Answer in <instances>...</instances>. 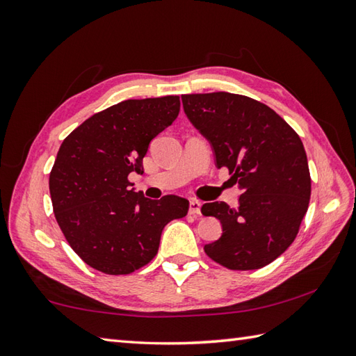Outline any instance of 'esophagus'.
Here are the masks:
<instances>
[{
	"mask_svg": "<svg viewBox=\"0 0 356 356\" xmlns=\"http://www.w3.org/2000/svg\"><path fill=\"white\" fill-rule=\"evenodd\" d=\"M188 213H190L191 216H199L200 214V202L195 200V199H191L190 200V209H188Z\"/></svg>",
	"mask_w": 356,
	"mask_h": 356,
	"instance_id": "34e87169",
	"label": "esophagus"
}]
</instances>
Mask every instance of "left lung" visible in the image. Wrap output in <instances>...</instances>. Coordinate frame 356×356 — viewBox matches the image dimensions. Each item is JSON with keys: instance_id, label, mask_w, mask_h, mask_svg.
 Instances as JSON below:
<instances>
[{"instance_id": "1", "label": "left lung", "mask_w": 356, "mask_h": 356, "mask_svg": "<svg viewBox=\"0 0 356 356\" xmlns=\"http://www.w3.org/2000/svg\"><path fill=\"white\" fill-rule=\"evenodd\" d=\"M186 118L207 138L217 168L226 166L241 190L238 207L205 203L203 216L223 234L205 252L234 270L260 269L292 245L307 213L311 174L300 136L277 113L248 96L184 95Z\"/></svg>"}]
</instances>
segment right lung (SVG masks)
Returning a JSON list of instances; mask_svg holds the SVG:
<instances>
[{
    "instance_id": "right-lung-1",
    "label": "right lung",
    "mask_w": 356,
    "mask_h": 356,
    "mask_svg": "<svg viewBox=\"0 0 356 356\" xmlns=\"http://www.w3.org/2000/svg\"><path fill=\"white\" fill-rule=\"evenodd\" d=\"M179 96L128 99L96 113L59 147L49 188L65 240L88 266L131 274L157 254L166 223L186 216L179 195L147 199L128 174L143 172L149 142L176 120Z\"/></svg>"
}]
</instances>
